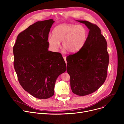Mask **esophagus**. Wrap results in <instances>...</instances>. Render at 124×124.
I'll use <instances>...</instances> for the list:
<instances>
[{"mask_svg":"<svg viewBox=\"0 0 124 124\" xmlns=\"http://www.w3.org/2000/svg\"><path fill=\"white\" fill-rule=\"evenodd\" d=\"M63 58H64V60H65V62H66V63L67 64V61H66V57H65V56H63Z\"/></svg>","mask_w":124,"mask_h":124,"instance_id":"obj_1","label":"esophagus"}]
</instances>
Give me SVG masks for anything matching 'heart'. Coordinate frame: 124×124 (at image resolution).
I'll return each mask as SVG.
<instances>
[{
    "label": "heart",
    "mask_w": 124,
    "mask_h": 124,
    "mask_svg": "<svg viewBox=\"0 0 124 124\" xmlns=\"http://www.w3.org/2000/svg\"><path fill=\"white\" fill-rule=\"evenodd\" d=\"M88 36L86 28L82 25L63 24L56 26L53 36L48 37V41L51 47L57 50L60 46V42L68 52L75 53L80 50L84 45Z\"/></svg>",
    "instance_id": "heart-1"
}]
</instances>
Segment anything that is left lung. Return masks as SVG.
I'll return each instance as SVG.
<instances>
[{"label":"left lung","mask_w":124,"mask_h":124,"mask_svg":"<svg viewBox=\"0 0 124 124\" xmlns=\"http://www.w3.org/2000/svg\"><path fill=\"white\" fill-rule=\"evenodd\" d=\"M89 29L83 46L66 57L67 71L72 92L78 96L90 94L103 84L107 77L109 55L107 42L95 24L78 21Z\"/></svg>","instance_id":"8db88e82"}]
</instances>
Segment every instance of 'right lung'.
Here are the masks:
<instances>
[{"label":"right lung","mask_w":124,"mask_h":124,"mask_svg":"<svg viewBox=\"0 0 124 124\" xmlns=\"http://www.w3.org/2000/svg\"><path fill=\"white\" fill-rule=\"evenodd\" d=\"M52 19L37 22L21 32L13 47L14 66L19 82L33 97L46 99L54 95L58 77L66 70L59 52L48 51Z\"/></svg>","instance_id":"1"}]
</instances>
